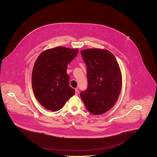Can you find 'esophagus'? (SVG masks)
I'll return each instance as SVG.
<instances>
[{
  "mask_svg": "<svg viewBox=\"0 0 157 157\" xmlns=\"http://www.w3.org/2000/svg\"><path fill=\"white\" fill-rule=\"evenodd\" d=\"M79 94V91H78V89H76L75 90V95H78Z\"/></svg>",
  "mask_w": 157,
  "mask_h": 157,
  "instance_id": "34e87169",
  "label": "esophagus"
}]
</instances>
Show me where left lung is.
I'll use <instances>...</instances> for the list:
<instances>
[{"label": "left lung", "mask_w": 157, "mask_h": 157, "mask_svg": "<svg viewBox=\"0 0 157 157\" xmlns=\"http://www.w3.org/2000/svg\"><path fill=\"white\" fill-rule=\"evenodd\" d=\"M87 69L88 88L80 95L89 112L100 115L110 109L119 97L122 76L112 53L104 49L81 51Z\"/></svg>", "instance_id": "1"}]
</instances>
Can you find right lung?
<instances>
[{"label": "right lung", "mask_w": 157, "mask_h": 157, "mask_svg": "<svg viewBox=\"0 0 157 157\" xmlns=\"http://www.w3.org/2000/svg\"><path fill=\"white\" fill-rule=\"evenodd\" d=\"M78 50L56 47L42 53L36 60L32 75V85L38 102L46 109L57 111L75 93L69 86L67 65Z\"/></svg>", "instance_id": "obj_1"}]
</instances>
